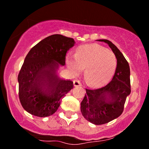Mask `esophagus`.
<instances>
[{
	"label": "esophagus",
	"instance_id": "34e87169",
	"mask_svg": "<svg viewBox=\"0 0 149 149\" xmlns=\"http://www.w3.org/2000/svg\"><path fill=\"white\" fill-rule=\"evenodd\" d=\"M73 86H81V81H79V80H75V81H73Z\"/></svg>",
	"mask_w": 149,
	"mask_h": 149
}]
</instances>
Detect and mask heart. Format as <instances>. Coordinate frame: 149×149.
<instances>
[{"label": "heart", "instance_id": "b5f03b06", "mask_svg": "<svg viewBox=\"0 0 149 149\" xmlns=\"http://www.w3.org/2000/svg\"><path fill=\"white\" fill-rule=\"evenodd\" d=\"M66 63L70 71L77 74L85 68L84 76L89 85L98 86L109 81L115 73L117 59L115 54L97 44L86 45L76 56L68 54Z\"/></svg>", "mask_w": 149, "mask_h": 149}]
</instances>
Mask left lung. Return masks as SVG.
<instances>
[{
    "mask_svg": "<svg viewBox=\"0 0 149 149\" xmlns=\"http://www.w3.org/2000/svg\"><path fill=\"white\" fill-rule=\"evenodd\" d=\"M97 40L106 43L111 48L117 59L116 68L111 81L106 86L93 90L86 88L81 111L89 122L102 125L121 115L126 98L131 93V81L129 65L118 48L109 40Z\"/></svg>",
    "mask_w": 149,
    "mask_h": 149,
    "instance_id": "left-lung-1",
    "label": "left lung"
}]
</instances>
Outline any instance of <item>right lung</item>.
Instances as JSON below:
<instances>
[{
  "instance_id": "obj_1",
  "label": "right lung",
  "mask_w": 149,
  "mask_h": 149,
  "mask_svg": "<svg viewBox=\"0 0 149 149\" xmlns=\"http://www.w3.org/2000/svg\"><path fill=\"white\" fill-rule=\"evenodd\" d=\"M71 38L54 34L33 47L18 76L19 99L32 115L46 117L59 108L62 98L73 88V81L60 79L59 64H65L66 53L75 44Z\"/></svg>"
}]
</instances>
